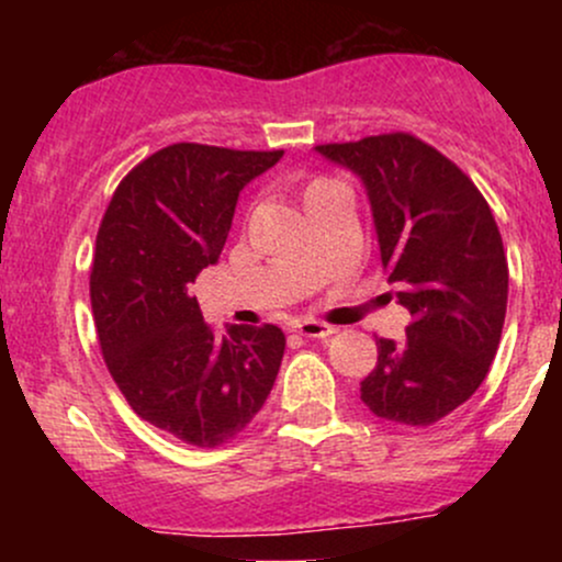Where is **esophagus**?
I'll list each match as a JSON object with an SVG mask.
<instances>
[{"instance_id":"1","label":"esophagus","mask_w":562,"mask_h":562,"mask_svg":"<svg viewBox=\"0 0 562 562\" xmlns=\"http://www.w3.org/2000/svg\"><path fill=\"white\" fill-rule=\"evenodd\" d=\"M293 330L303 335V338H330V335L335 333V327L327 325V322H322V319L306 317V319L295 322Z\"/></svg>"}]
</instances>
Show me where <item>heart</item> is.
<instances>
[{
    "label": "heart",
    "instance_id": "obj_1",
    "mask_svg": "<svg viewBox=\"0 0 562 562\" xmlns=\"http://www.w3.org/2000/svg\"><path fill=\"white\" fill-rule=\"evenodd\" d=\"M319 182H327V179H325V177H319V179H314L312 184H319ZM312 184H308V187H312Z\"/></svg>",
    "mask_w": 562,
    "mask_h": 562
}]
</instances>
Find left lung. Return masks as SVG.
Instances as JSON below:
<instances>
[{
    "instance_id": "obj_1",
    "label": "left lung",
    "mask_w": 562,
    "mask_h": 562,
    "mask_svg": "<svg viewBox=\"0 0 562 562\" xmlns=\"http://www.w3.org/2000/svg\"><path fill=\"white\" fill-rule=\"evenodd\" d=\"M359 173L380 259L409 308L404 340L378 338L362 402L383 420L425 428L465 404L486 378L507 312V256L473 179L409 132L317 145Z\"/></svg>"
}]
</instances>
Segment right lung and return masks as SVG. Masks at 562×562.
<instances>
[{"label":"right lung","mask_w":562,"mask_h":562,"mask_svg":"<svg viewBox=\"0 0 562 562\" xmlns=\"http://www.w3.org/2000/svg\"><path fill=\"white\" fill-rule=\"evenodd\" d=\"M280 158L177 142L121 179L97 232L89 295L108 372L142 420L192 447L245 430L280 372V327L218 335L187 293L218 261L243 187Z\"/></svg>","instance_id":"1"}]
</instances>
